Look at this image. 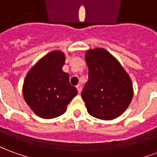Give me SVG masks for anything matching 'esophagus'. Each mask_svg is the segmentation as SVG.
<instances>
[{
    "label": "esophagus",
    "mask_w": 157,
    "mask_h": 157,
    "mask_svg": "<svg viewBox=\"0 0 157 157\" xmlns=\"http://www.w3.org/2000/svg\"><path fill=\"white\" fill-rule=\"evenodd\" d=\"M76 89H77V91H78L79 93H81V92H82V86L77 85V86H76Z\"/></svg>",
    "instance_id": "obj_1"
}]
</instances>
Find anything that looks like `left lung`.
I'll return each instance as SVG.
<instances>
[{
	"mask_svg": "<svg viewBox=\"0 0 157 157\" xmlns=\"http://www.w3.org/2000/svg\"><path fill=\"white\" fill-rule=\"evenodd\" d=\"M88 82L82 90V99L90 115L111 120L127 109L133 98V85L120 63L104 48L86 53Z\"/></svg>",
	"mask_w": 157,
	"mask_h": 157,
	"instance_id": "left-lung-1",
	"label": "left lung"
}]
</instances>
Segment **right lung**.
<instances>
[{"instance_id":"right-lung-1","label":"right lung","mask_w":157,"mask_h":157,"mask_svg":"<svg viewBox=\"0 0 157 157\" xmlns=\"http://www.w3.org/2000/svg\"><path fill=\"white\" fill-rule=\"evenodd\" d=\"M65 56L55 50L36 63L26 75L22 94L27 104L39 117L54 118L66 111L77 94L71 85L69 74L63 71Z\"/></svg>"}]
</instances>
